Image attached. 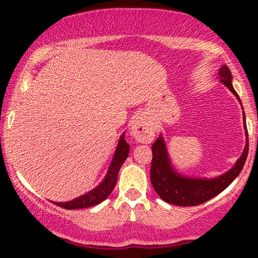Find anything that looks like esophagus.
<instances>
[{
    "label": "esophagus",
    "instance_id": "1",
    "mask_svg": "<svg viewBox=\"0 0 258 258\" xmlns=\"http://www.w3.org/2000/svg\"><path fill=\"white\" fill-rule=\"evenodd\" d=\"M133 137L142 143H150L154 139V127L149 121L139 116L132 123Z\"/></svg>",
    "mask_w": 258,
    "mask_h": 258
}]
</instances>
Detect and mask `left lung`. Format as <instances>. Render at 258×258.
<instances>
[{
  "instance_id": "8db88e82",
  "label": "left lung",
  "mask_w": 258,
  "mask_h": 258,
  "mask_svg": "<svg viewBox=\"0 0 258 258\" xmlns=\"http://www.w3.org/2000/svg\"><path fill=\"white\" fill-rule=\"evenodd\" d=\"M218 76H220V81L223 82L239 99V96L232 86V74L226 65L221 68ZM245 131L247 136L246 125H245ZM152 152L153 159L152 166H150V180H152L153 188L155 189L159 197L172 205L197 206L220 194L239 176L247 158L248 138H246V147H245L244 153L232 170L212 179L185 178V177L173 172L170 160H168L166 146L161 137L154 142Z\"/></svg>"
}]
</instances>
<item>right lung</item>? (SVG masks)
Returning a JSON list of instances; mask_svg holds the SVG:
<instances>
[{
	"label": "right lung",
	"mask_w": 258,
	"mask_h": 258,
	"mask_svg": "<svg viewBox=\"0 0 258 258\" xmlns=\"http://www.w3.org/2000/svg\"><path fill=\"white\" fill-rule=\"evenodd\" d=\"M130 153V144L127 143L125 139V135L121 136L119 144H117L116 152H115L114 159L109 168L108 174H106L105 179L99 186L90 191V193L82 195V197L78 198V199L68 201V203H54L55 205L59 207H63L67 210H76V209H86V207H91L94 205H98L103 200L110 195L112 189L115 188V184L117 182V174H119V170L121 165L125 162Z\"/></svg>",
	"instance_id": "right-lung-1"
}]
</instances>
